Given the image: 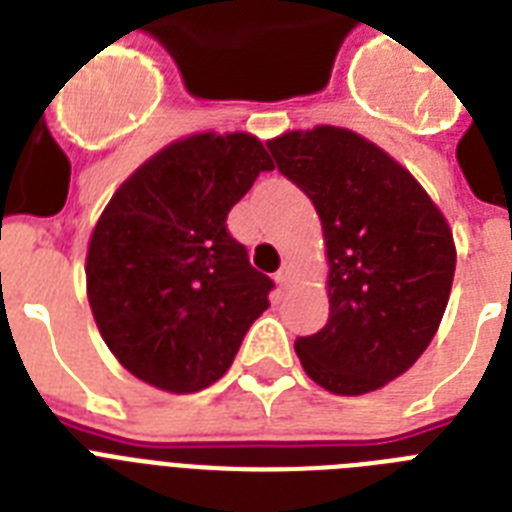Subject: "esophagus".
I'll list each match as a JSON object with an SVG mask.
<instances>
[{"instance_id":"1","label":"esophagus","mask_w":512,"mask_h":512,"mask_svg":"<svg viewBox=\"0 0 512 512\" xmlns=\"http://www.w3.org/2000/svg\"><path fill=\"white\" fill-rule=\"evenodd\" d=\"M293 277H296V272H293V264H290V261H285V264L280 267V272L275 275V280L280 288H288L290 282H293Z\"/></svg>"}]
</instances>
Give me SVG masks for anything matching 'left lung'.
Returning <instances> with one entry per match:
<instances>
[{
	"label": "left lung",
	"mask_w": 512,
	"mask_h": 512,
	"mask_svg": "<svg viewBox=\"0 0 512 512\" xmlns=\"http://www.w3.org/2000/svg\"><path fill=\"white\" fill-rule=\"evenodd\" d=\"M267 147L322 222L330 317L296 341L306 375L330 394L378 391L420 359L455 280V240L420 182L341 126L285 132Z\"/></svg>",
	"instance_id": "obj_1"
}]
</instances>
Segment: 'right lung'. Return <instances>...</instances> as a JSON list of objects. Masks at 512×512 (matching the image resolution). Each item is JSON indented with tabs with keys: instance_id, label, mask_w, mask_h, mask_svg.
<instances>
[{
	"instance_id": "obj_1",
	"label": "right lung",
	"mask_w": 512,
	"mask_h": 512,
	"mask_svg": "<svg viewBox=\"0 0 512 512\" xmlns=\"http://www.w3.org/2000/svg\"><path fill=\"white\" fill-rule=\"evenodd\" d=\"M275 163L248 132H200L147 158L94 224L87 298L134 378L195 394L230 370L275 282L251 267L227 214Z\"/></svg>"
}]
</instances>
